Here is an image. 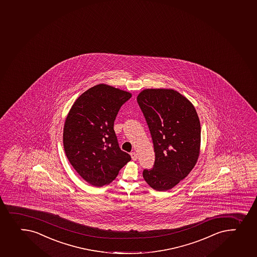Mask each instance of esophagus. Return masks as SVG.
Wrapping results in <instances>:
<instances>
[{
	"mask_svg": "<svg viewBox=\"0 0 257 257\" xmlns=\"http://www.w3.org/2000/svg\"><path fill=\"white\" fill-rule=\"evenodd\" d=\"M131 156H132V159H133V160H134V161H136V160L138 159V154H136L135 152L132 153Z\"/></svg>",
	"mask_w": 257,
	"mask_h": 257,
	"instance_id": "1",
	"label": "esophagus"
}]
</instances>
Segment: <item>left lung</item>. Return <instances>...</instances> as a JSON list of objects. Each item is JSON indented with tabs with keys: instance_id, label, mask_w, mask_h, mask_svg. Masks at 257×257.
<instances>
[{
	"instance_id": "left-lung-1",
	"label": "left lung",
	"mask_w": 257,
	"mask_h": 257,
	"mask_svg": "<svg viewBox=\"0 0 257 257\" xmlns=\"http://www.w3.org/2000/svg\"><path fill=\"white\" fill-rule=\"evenodd\" d=\"M154 143L155 162L143 170L152 188L175 187L196 165L201 146V124L193 104L177 91L144 89L138 96Z\"/></svg>"
}]
</instances>
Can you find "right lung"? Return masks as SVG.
<instances>
[{"label":"right lung","mask_w":257,"mask_h":257,"mask_svg":"<svg viewBox=\"0 0 257 257\" xmlns=\"http://www.w3.org/2000/svg\"><path fill=\"white\" fill-rule=\"evenodd\" d=\"M132 93L107 84L90 87L70 109L63 145L70 164L90 185L101 187L116 178L130 155L119 149L114 131L119 108Z\"/></svg>","instance_id":"1"}]
</instances>
